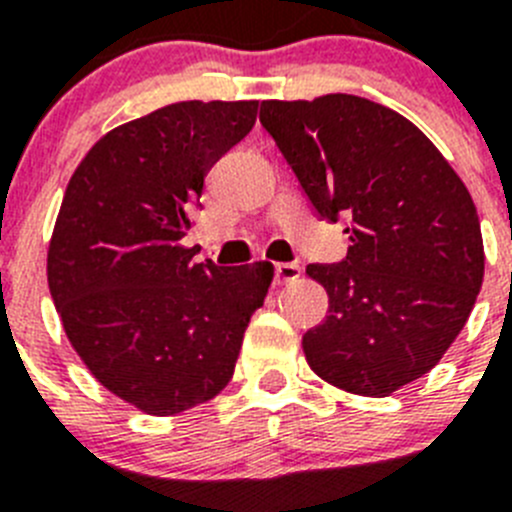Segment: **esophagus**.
<instances>
[{
  "mask_svg": "<svg viewBox=\"0 0 512 512\" xmlns=\"http://www.w3.org/2000/svg\"><path fill=\"white\" fill-rule=\"evenodd\" d=\"M277 271V282L279 284H289V282H297L302 277V266L300 264H277L274 266Z\"/></svg>",
  "mask_w": 512,
  "mask_h": 512,
  "instance_id": "1",
  "label": "esophagus"
}]
</instances>
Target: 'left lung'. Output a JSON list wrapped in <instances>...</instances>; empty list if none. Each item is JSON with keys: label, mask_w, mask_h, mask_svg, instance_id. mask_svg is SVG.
Segmentation results:
<instances>
[{"label": "left lung", "mask_w": 512, "mask_h": 512, "mask_svg": "<svg viewBox=\"0 0 512 512\" xmlns=\"http://www.w3.org/2000/svg\"><path fill=\"white\" fill-rule=\"evenodd\" d=\"M259 120L318 215L351 220L346 261L307 266L328 292L302 336L307 364L338 390L392 395L443 359L477 302L472 194L423 130L372 99H266Z\"/></svg>", "instance_id": "left-lung-1"}]
</instances>
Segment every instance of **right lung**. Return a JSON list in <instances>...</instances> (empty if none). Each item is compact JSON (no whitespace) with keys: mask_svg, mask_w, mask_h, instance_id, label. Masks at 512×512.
Here are the masks:
<instances>
[{"mask_svg":"<svg viewBox=\"0 0 512 512\" xmlns=\"http://www.w3.org/2000/svg\"><path fill=\"white\" fill-rule=\"evenodd\" d=\"M256 110V99H192L117 125L63 194L51 297L92 377L140 413L166 418L220 395L274 279L269 261L194 264L182 243L205 174L251 133Z\"/></svg>","mask_w":512,"mask_h":512,"instance_id":"add662e5","label":"right lung"}]
</instances>
